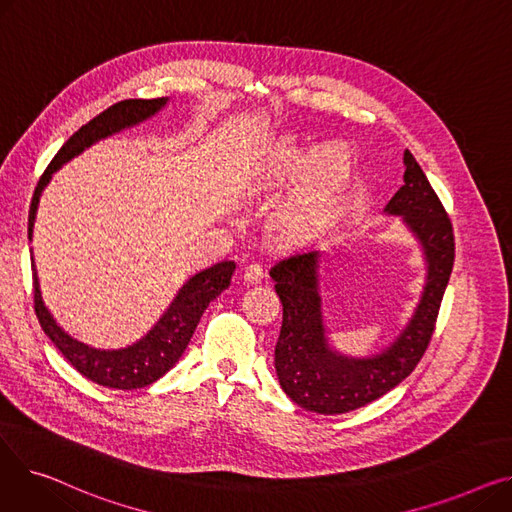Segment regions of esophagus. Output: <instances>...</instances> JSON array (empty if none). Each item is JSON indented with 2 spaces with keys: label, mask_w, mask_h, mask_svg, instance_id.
I'll return each instance as SVG.
<instances>
[{
  "label": "esophagus",
  "mask_w": 512,
  "mask_h": 512,
  "mask_svg": "<svg viewBox=\"0 0 512 512\" xmlns=\"http://www.w3.org/2000/svg\"><path fill=\"white\" fill-rule=\"evenodd\" d=\"M263 265L261 263H251V265H247V270H245V280L249 282V284H259L261 280H263Z\"/></svg>",
  "instance_id": "obj_1"
}]
</instances>
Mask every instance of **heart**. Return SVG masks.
<instances>
[{
	"label": "heart",
	"instance_id": "1",
	"mask_svg": "<svg viewBox=\"0 0 512 512\" xmlns=\"http://www.w3.org/2000/svg\"><path fill=\"white\" fill-rule=\"evenodd\" d=\"M313 153V149L294 139H284L272 164V174L280 180L294 178L305 170L286 215L292 230L307 228L315 215L344 191L353 174L351 153L340 145L326 147L315 159Z\"/></svg>",
	"mask_w": 512,
	"mask_h": 512
}]
</instances>
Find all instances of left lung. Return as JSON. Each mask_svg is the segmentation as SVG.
<instances>
[{"label": "left lung", "instance_id": "1", "mask_svg": "<svg viewBox=\"0 0 512 512\" xmlns=\"http://www.w3.org/2000/svg\"><path fill=\"white\" fill-rule=\"evenodd\" d=\"M402 161L405 184L384 213L396 215L417 240L425 261V282L407 326L380 353L351 357L330 344L321 307L324 251L286 255L270 270L282 303L276 373L286 396L307 411L340 415L378 400L411 375L432 338L452 272L454 236L438 195L409 149Z\"/></svg>", "mask_w": 512, "mask_h": 512}]
</instances>
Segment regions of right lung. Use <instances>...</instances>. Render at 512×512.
<instances>
[{
    "label": "right lung",
    "instance_id": "add662e5",
    "mask_svg": "<svg viewBox=\"0 0 512 512\" xmlns=\"http://www.w3.org/2000/svg\"><path fill=\"white\" fill-rule=\"evenodd\" d=\"M166 103L168 97L126 99L107 107V110L101 112L97 118L87 122L83 128H78L62 145L56 157L51 159V164L47 166L45 174L41 176L35 188L29 211V240H33L39 201L53 172H58L70 159H74L91 145L99 143L101 139L112 137L116 132H122L153 118L159 110H164ZM234 270V261H222L195 274L193 278H188L178 290L170 307L164 311V315L155 321L153 328L137 342L122 348H95L91 344L72 338L45 307L33 259L35 311L39 317V324L43 332L49 336V340L60 348V353L70 361V365L78 373H83L87 380L114 390H137L153 384L178 363L184 348L191 342V336L199 324L203 311L209 307L213 299H218L230 286Z\"/></svg>",
    "mask_w": 512,
    "mask_h": 512
}]
</instances>
